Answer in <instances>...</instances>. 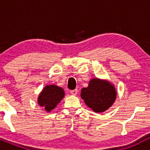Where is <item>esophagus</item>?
Returning <instances> with one entry per match:
<instances>
[{
	"mask_svg": "<svg viewBox=\"0 0 150 150\" xmlns=\"http://www.w3.org/2000/svg\"><path fill=\"white\" fill-rule=\"evenodd\" d=\"M77 92H78V90H77V89H73V90H70V94H73V95H77Z\"/></svg>",
	"mask_w": 150,
	"mask_h": 150,
	"instance_id": "esophagus-1",
	"label": "esophagus"
}]
</instances>
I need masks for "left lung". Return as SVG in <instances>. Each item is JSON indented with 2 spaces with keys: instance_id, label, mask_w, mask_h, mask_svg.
<instances>
[{
  "instance_id": "left-lung-1",
  "label": "left lung",
  "mask_w": 150,
  "mask_h": 150,
  "mask_svg": "<svg viewBox=\"0 0 150 150\" xmlns=\"http://www.w3.org/2000/svg\"><path fill=\"white\" fill-rule=\"evenodd\" d=\"M81 98L85 104L97 113L104 112L116 101L117 92L115 86L106 80L93 78L88 87L81 89Z\"/></svg>"
}]
</instances>
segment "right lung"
Listing matches in <instances>:
<instances>
[{
    "label": "right lung",
    "mask_w": 150,
    "mask_h": 150,
    "mask_svg": "<svg viewBox=\"0 0 150 150\" xmlns=\"http://www.w3.org/2000/svg\"><path fill=\"white\" fill-rule=\"evenodd\" d=\"M65 97L63 88L56 85H46L39 93L38 104L42 106L46 112H51Z\"/></svg>",
    "instance_id": "obj_1"
}]
</instances>
